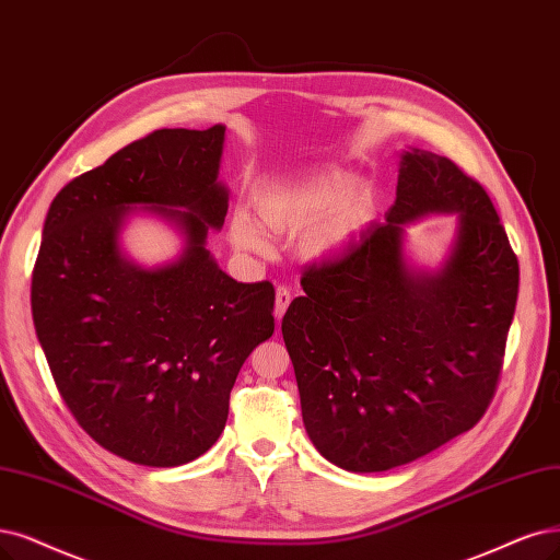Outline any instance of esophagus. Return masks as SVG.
Returning <instances> with one entry per match:
<instances>
[{"label":"esophagus","instance_id":"esophagus-1","mask_svg":"<svg viewBox=\"0 0 560 560\" xmlns=\"http://www.w3.org/2000/svg\"><path fill=\"white\" fill-rule=\"evenodd\" d=\"M291 300H293L291 288L279 285V288H277V302H275V318H277V320L283 318L285 308H288V304H291Z\"/></svg>","mask_w":560,"mask_h":560}]
</instances>
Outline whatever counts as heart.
<instances>
[{
    "instance_id": "obj_1",
    "label": "heart",
    "mask_w": 560,
    "mask_h": 560,
    "mask_svg": "<svg viewBox=\"0 0 560 560\" xmlns=\"http://www.w3.org/2000/svg\"><path fill=\"white\" fill-rule=\"evenodd\" d=\"M256 219L237 210L231 219V240L248 254H262L267 240L259 231L300 235V254L312 262L343 256L369 223V200L353 191V177L343 171H325L277 186L256 196Z\"/></svg>"
}]
</instances>
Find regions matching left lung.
<instances>
[{"mask_svg":"<svg viewBox=\"0 0 560 560\" xmlns=\"http://www.w3.org/2000/svg\"><path fill=\"white\" fill-rule=\"evenodd\" d=\"M457 213L436 273L410 268L402 225ZM281 320L302 420L327 462L381 472L416 462L485 416L499 385L520 262L480 182L447 156L401 154L397 200L337 260L302 275Z\"/></svg>","mask_w":560,"mask_h":560,"instance_id":"1","label":"left lung"}]
</instances>
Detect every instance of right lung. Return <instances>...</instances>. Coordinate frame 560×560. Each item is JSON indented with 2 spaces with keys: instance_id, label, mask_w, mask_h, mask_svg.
I'll return each instance as SVG.
<instances>
[{
  "instance_id": "add662e5",
  "label": "right lung",
  "mask_w": 560,
  "mask_h": 560,
  "mask_svg": "<svg viewBox=\"0 0 560 560\" xmlns=\"http://www.w3.org/2000/svg\"><path fill=\"white\" fill-rule=\"evenodd\" d=\"M225 127L161 129L61 189L32 275V316L61 399L117 457L173 468L210 450L244 360L275 332V285L237 283L207 252L223 225ZM131 206L178 225L177 261L140 268L118 235Z\"/></svg>"
}]
</instances>
